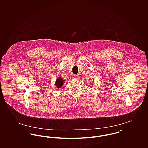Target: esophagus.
<instances>
[{
  "instance_id": "1",
  "label": "esophagus",
  "mask_w": 148,
  "mask_h": 148,
  "mask_svg": "<svg viewBox=\"0 0 148 148\" xmlns=\"http://www.w3.org/2000/svg\"><path fill=\"white\" fill-rule=\"evenodd\" d=\"M78 77H78V76L77 75H74V78L75 79H76V80L78 79Z\"/></svg>"
}]
</instances>
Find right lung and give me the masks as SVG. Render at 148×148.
Segmentation results:
<instances>
[{"mask_svg": "<svg viewBox=\"0 0 148 148\" xmlns=\"http://www.w3.org/2000/svg\"><path fill=\"white\" fill-rule=\"evenodd\" d=\"M64 80L61 77H58L56 79V82L55 83V85L57 87V88H60L62 86H63L64 84Z\"/></svg>", "mask_w": 148, "mask_h": 148, "instance_id": "obj_1", "label": "right lung"}]
</instances>
